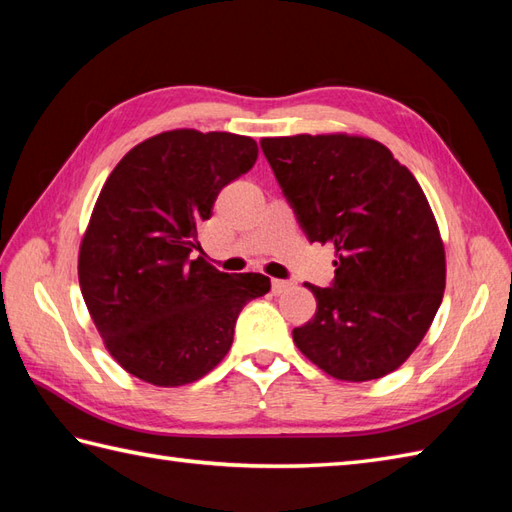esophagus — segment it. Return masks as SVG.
<instances>
[{"label":"esophagus","instance_id":"1","mask_svg":"<svg viewBox=\"0 0 512 512\" xmlns=\"http://www.w3.org/2000/svg\"><path fill=\"white\" fill-rule=\"evenodd\" d=\"M288 288H292L290 281H286V279H273V292H275V295H281V292H286Z\"/></svg>","mask_w":512,"mask_h":512}]
</instances>
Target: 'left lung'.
<instances>
[{"label":"left lung","mask_w":512,"mask_h":512,"mask_svg":"<svg viewBox=\"0 0 512 512\" xmlns=\"http://www.w3.org/2000/svg\"><path fill=\"white\" fill-rule=\"evenodd\" d=\"M262 151L308 242L334 246L328 288L299 350L339 380H374L416 350L444 292V246L418 180L369 138H264Z\"/></svg>","instance_id":"1"}]
</instances>
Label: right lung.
<instances>
[{
  "label": "right lung",
  "instance_id": "right-lung-1",
  "mask_svg": "<svg viewBox=\"0 0 512 512\" xmlns=\"http://www.w3.org/2000/svg\"><path fill=\"white\" fill-rule=\"evenodd\" d=\"M257 143L226 132H165L118 162L96 200L79 284L96 330L123 369L178 387L231 350L235 321L270 279L206 264L198 226L228 182L250 171Z\"/></svg>",
  "mask_w": 512,
  "mask_h": 512
}]
</instances>
